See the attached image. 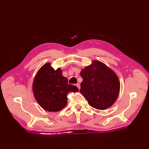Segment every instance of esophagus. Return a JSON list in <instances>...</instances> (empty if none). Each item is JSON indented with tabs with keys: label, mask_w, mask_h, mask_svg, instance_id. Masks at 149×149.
I'll return each mask as SVG.
<instances>
[{
	"label": "esophagus",
	"mask_w": 149,
	"mask_h": 149,
	"mask_svg": "<svg viewBox=\"0 0 149 149\" xmlns=\"http://www.w3.org/2000/svg\"><path fill=\"white\" fill-rule=\"evenodd\" d=\"M76 86H77V88L79 89H80V84L79 83H77L76 84Z\"/></svg>",
	"instance_id": "obj_1"
}]
</instances>
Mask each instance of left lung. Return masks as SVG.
<instances>
[{
	"instance_id": "obj_1",
	"label": "left lung",
	"mask_w": 149,
	"mask_h": 149,
	"mask_svg": "<svg viewBox=\"0 0 149 149\" xmlns=\"http://www.w3.org/2000/svg\"><path fill=\"white\" fill-rule=\"evenodd\" d=\"M83 78L80 93L89 104L99 110L111 107L118 99L120 81L115 72L102 62L93 60L80 72Z\"/></svg>"
}]
</instances>
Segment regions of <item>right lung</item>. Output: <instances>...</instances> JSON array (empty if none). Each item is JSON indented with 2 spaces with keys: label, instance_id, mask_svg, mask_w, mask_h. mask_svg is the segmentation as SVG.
Returning <instances> with one entry per match:
<instances>
[{
  "label": "right lung",
  "instance_id": "right-lung-1",
  "mask_svg": "<svg viewBox=\"0 0 149 149\" xmlns=\"http://www.w3.org/2000/svg\"><path fill=\"white\" fill-rule=\"evenodd\" d=\"M60 68L56 70L48 62L36 73L32 83L33 96L38 104L48 112H58L67 104V95L79 91L75 86L69 84L62 74Z\"/></svg>",
  "mask_w": 149,
  "mask_h": 149
}]
</instances>
